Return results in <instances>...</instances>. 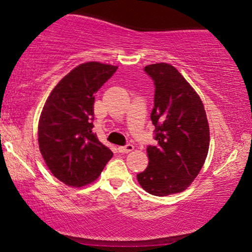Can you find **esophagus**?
<instances>
[{
    "mask_svg": "<svg viewBox=\"0 0 252 252\" xmlns=\"http://www.w3.org/2000/svg\"><path fill=\"white\" fill-rule=\"evenodd\" d=\"M134 150V146L132 144H126L124 147H118V152L120 153H130Z\"/></svg>",
    "mask_w": 252,
    "mask_h": 252,
    "instance_id": "34e87169",
    "label": "esophagus"
}]
</instances>
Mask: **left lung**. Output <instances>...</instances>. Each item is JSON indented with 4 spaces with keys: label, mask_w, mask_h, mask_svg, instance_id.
Masks as SVG:
<instances>
[{
    "label": "left lung",
    "mask_w": 252,
    "mask_h": 252,
    "mask_svg": "<svg viewBox=\"0 0 252 252\" xmlns=\"http://www.w3.org/2000/svg\"><path fill=\"white\" fill-rule=\"evenodd\" d=\"M144 71L155 84L152 122L158 143L147 148L148 167L137 174L149 194L166 196L190 186L204 166L210 126L201 98L173 65L152 63Z\"/></svg>",
    "instance_id": "1"
}]
</instances>
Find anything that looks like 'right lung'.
<instances>
[{
  "label": "right lung",
  "mask_w": 252,
  "mask_h": 252,
  "mask_svg": "<svg viewBox=\"0 0 252 252\" xmlns=\"http://www.w3.org/2000/svg\"><path fill=\"white\" fill-rule=\"evenodd\" d=\"M118 66L84 63L57 84L43 105L37 142L46 166L59 181L83 187L100 175L112 152L92 132L94 94Z\"/></svg>",
  "instance_id": "right-lung-1"
}]
</instances>
